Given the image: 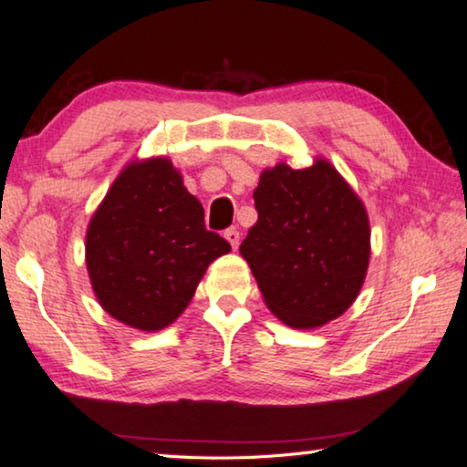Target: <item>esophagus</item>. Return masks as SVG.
<instances>
[{"instance_id": "esophagus-1", "label": "esophagus", "mask_w": 467, "mask_h": 467, "mask_svg": "<svg viewBox=\"0 0 467 467\" xmlns=\"http://www.w3.org/2000/svg\"><path fill=\"white\" fill-rule=\"evenodd\" d=\"M224 236H226V241L233 245V249L239 247L241 234H239V231H236V228H228V231H224Z\"/></svg>"}]
</instances>
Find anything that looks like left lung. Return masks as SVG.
Here are the masks:
<instances>
[{"instance_id":"obj_1","label":"left lung","mask_w":467,"mask_h":467,"mask_svg":"<svg viewBox=\"0 0 467 467\" xmlns=\"http://www.w3.org/2000/svg\"><path fill=\"white\" fill-rule=\"evenodd\" d=\"M257 222L239 252L285 325L315 329L350 308L368 266L363 203L331 163H278L254 191Z\"/></svg>"}]
</instances>
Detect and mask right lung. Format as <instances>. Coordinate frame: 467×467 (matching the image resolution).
Here are the masks:
<instances>
[{
	"label": "right lung",
	"instance_id": "right-lung-1",
	"mask_svg": "<svg viewBox=\"0 0 467 467\" xmlns=\"http://www.w3.org/2000/svg\"><path fill=\"white\" fill-rule=\"evenodd\" d=\"M231 252L205 228L203 205L167 159L119 173L88 226L86 264L110 317L159 331L182 315L215 257Z\"/></svg>",
	"mask_w": 467,
	"mask_h": 467
}]
</instances>
